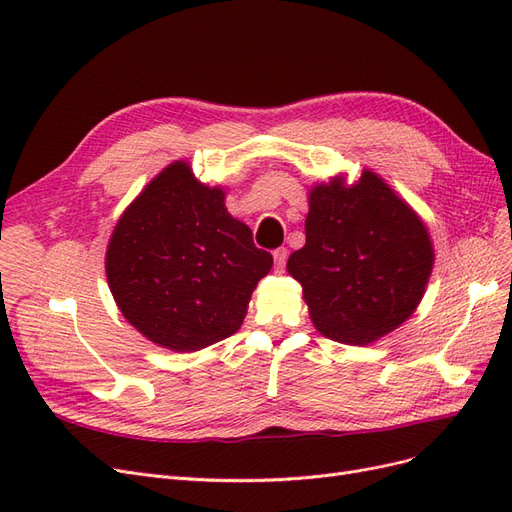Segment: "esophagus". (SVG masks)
<instances>
[{
	"instance_id": "1",
	"label": "esophagus",
	"mask_w": 512,
	"mask_h": 512,
	"mask_svg": "<svg viewBox=\"0 0 512 512\" xmlns=\"http://www.w3.org/2000/svg\"><path fill=\"white\" fill-rule=\"evenodd\" d=\"M286 258H288V250H286V247H280V250L273 252V260H275V269H277V271H284Z\"/></svg>"
}]
</instances>
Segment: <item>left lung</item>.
I'll return each mask as SVG.
<instances>
[{
	"instance_id": "left-lung-1",
	"label": "left lung",
	"mask_w": 512,
	"mask_h": 512,
	"mask_svg": "<svg viewBox=\"0 0 512 512\" xmlns=\"http://www.w3.org/2000/svg\"><path fill=\"white\" fill-rule=\"evenodd\" d=\"M305 245L288 258L314 327L335 342L367 346L406 322L433 269L425 222L374 170L309 190Z\"/></svg>"
}]
</instances>
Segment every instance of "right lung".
I'll return each instance as SVG.
<instances>
[{
	"label": "right lung",
	"instance_id": "right-lung-1",
	"mask_svg": "<svg viewBox=\"0 0 512 512\" xmlns=\"http://www.w3.org/2000/svg\"><path fill=\"white\" fill-rule=\"evenodd\" d=\"M177 160L121 213L106 247V282L132 327L173 352L237 333L256 284L273 267L252 230Z\"/></svg>",
	"mask_w": 512,
	"mask_h": 512
}]
</instances>
